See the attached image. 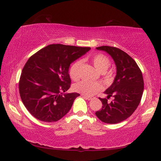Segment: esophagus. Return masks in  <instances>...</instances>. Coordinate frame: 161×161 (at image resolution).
Wrapping results in <instances>:
<instances>
[{
    "label": "esophagus",
    "mask_w": 161,
    "mask_h": 161,
    "mask_svg": "<svg viewBox=\"0 0 161 161\" xmlns=\"http://www.w3.org/2000/svg\"><path fill=\"white\" fill-rule=\"evenodd\" d=\"M82 95V97H83V98H85L86 100H92V97H89V96H88V95Z\"/></svg>",
    "instance_id": "obj_1"
}]
</instances>
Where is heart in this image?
Instances as JSON below:
<instances>
[{
    "mask_svg": "<svg viewBox=\"0 0 161 161\" xmlns=\"http://www.w3.org/2000/svg\"><path fill=\"white\" fill-rule=\"evenodd\" d=\"M91 61L98 71L103 73L107 80H110L112 78L111 71H106L110 66V60L108 56L103 53H96L92 56ZM81 61H77L70 68L69 75L73 80H77L80 78V69L81 66ZM75 91L80 92L83 95L91 96L102 90V86L97 82H92L88 80H81L74 86Z\"/></svg>",
    "mask_w": 161,
    "mask_h": 161,
    "instance_id": "1",
    "label": "heart"
}]
</instances>
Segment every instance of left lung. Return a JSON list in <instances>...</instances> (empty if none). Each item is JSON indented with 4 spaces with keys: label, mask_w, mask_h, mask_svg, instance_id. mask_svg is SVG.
Here are the masks:
<instances>
[{
    "label": "left lung",
    "mask_w": 161,
    "mask_h": 161,
    "mask_svg": "<svg viewBox=\"0 0 161 161\" xmlns=\"http://www.w3.org/2000/svg\"><path fill=\"white\" fill-rule=\"evenodd\" d=\"M96 49L111 56L117 73L111 86L104 92L108 99L113 97L114 101L108 103L106 98H99L103 105L95 114L105 123H119L134 113L142 100L144 86L142 70L130 56L118 48L102 46Z\"/></svg>",
    "instance_id": "left-lung-1"
}]
</instances>
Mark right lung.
Instances as JSON below:
<instances>
[{"mask_svg":"<svg viewBox=\"0 0 161 161\" xmlns=\"http://www.w3.org/2000/svg\"><path fill=\"white\" fill-rule=\"evenodd\" d=\"M90 47L50 44L33 54L19 78L21 100L30 113L42 122H53L65 116L80 94L65 93L69 89L70 64Z\"/></svg>","mask_w":161,"mask_h":161,"instance_id":"obj_1","label":"right lung"}]
</instances>
